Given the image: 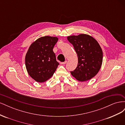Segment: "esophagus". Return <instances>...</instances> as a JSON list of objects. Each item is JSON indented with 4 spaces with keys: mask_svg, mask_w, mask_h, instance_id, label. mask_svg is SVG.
<instances>
[{
    "mask_svg": "<svg viewBox=\"0 0 125 125\" xmlns=\"http://www.w3.org/2000/svg\"><path fill=\"white\" fill-rule=\"evenodd\" d=\"M67 60H66V61H65L64 62H60V64H62V65H65V64H66L67 63Z\"/></svg>",
    "mask_w": 125,
    "mask_h": 125,
    "instance_id": "esophagus-1",
    "label": "esophagus"
}]
</instances>
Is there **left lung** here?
Segmentation results:
<instances>
[{
  "label": "left lung",
  "instance_id": "1",
  "mask_svg": "<svg viewBox=\"0 0 125 125\" xmlns=\"http://www.w3.org/2000/svg\"><path fill=\"white\" fill-rule=\"evenodd\" d=\"M73 45L78 58V66L71 75L77 80L83 82L90 80L100 71L103 62V51L97 41L85 34L68 36Z\"/></svg>",
  "mask_w": 125,
  "mask_h": 125
}]
</instances>
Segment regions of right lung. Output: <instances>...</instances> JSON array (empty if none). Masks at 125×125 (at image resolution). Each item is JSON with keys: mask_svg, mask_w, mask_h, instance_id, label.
I'll use <instances>...</instances> for the list:
<instances>
[{"mask_svg": "<svg viewBox=\"0 0 125 125\" xmlns=\"http://www.w3.org/2000/svg\"><path fill=\"white\" fill-rule=\"evenodd\" d=\"M58 40L57 37L45 36L30 46L25 57V67L30 76L36 82L48 80L59 65L52 50Z\"/></svg>", "mask_w": 125, "mask_h": 125, "instance_id": "obj_1", "label": "right lung"}]
</instances>
